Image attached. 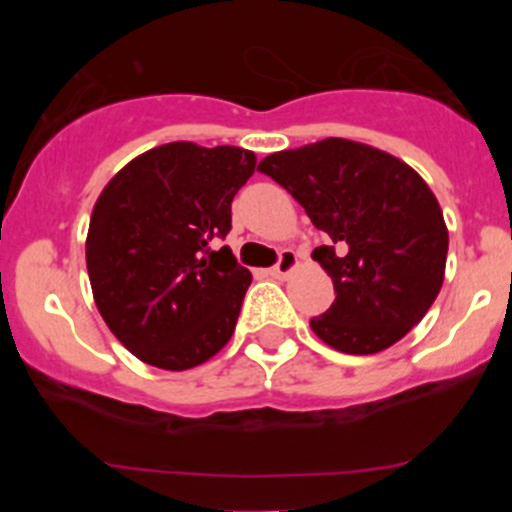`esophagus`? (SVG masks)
Returning <instances> with one entry per match:
<instances>
[{"label":"esophagus","instance_id":"obj_1","mask_svg":"<svg viewBox=\"0 0 512 512\" xmlns=\"http://www.w3.org/2000/svg\"><path fill=\"white\" fill-rule=\"evenodd\" d=\"M294 267H297V255H294L292 250H282L280 252V260H277V265L272 267L270 275L272 277H280V280H285V277L294 270Z\"/></svg>","mask_w":512,"mask_h":512}]
</instances>
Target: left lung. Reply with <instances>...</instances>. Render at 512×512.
I'll return each instance as SVG.
<instances>
[{"instance_id": "obj_1", "label": "left lung", "mask_w": 512, "mask_h": 512, "mask_svg": "<svg viewBox=\"0 0 512 512\" xmlns=\"http://www.w3.org/2000/svg\"><path fill=\"white\" fill-rule=\"evenodd\" d=\"M329 237L312 252L337 299L309 322L344 354H376L411 332L443 285L448 230L426 180L404 160L347 138L262 158Z\"/></svg>"}]
</instances>
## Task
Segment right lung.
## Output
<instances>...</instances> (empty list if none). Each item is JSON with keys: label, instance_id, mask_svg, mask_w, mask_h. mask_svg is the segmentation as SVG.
<instances>
[{"label": "right lung", "instance_id": "obj_1", "mask_svg": "<svg viewBox=\"0 0 512 512\" xmlns=\"http://www.w3.org/2000/svg\"><path fill=\"white\" fill-rule=\"evenodd\" d=\"M255 153L188 141L123 165L91 213L86 267L103 322L146 364L185 371L230 342L252 275L230 247V205Z\"/></svg>", "mask_w": 512, "mask_h": 512}]
</instances>
